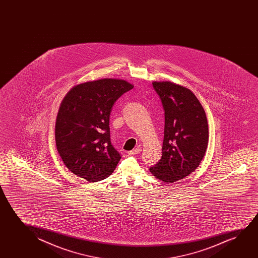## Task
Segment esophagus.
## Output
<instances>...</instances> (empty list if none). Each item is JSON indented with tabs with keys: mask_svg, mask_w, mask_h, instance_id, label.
Masks as SVG:
<instances>
[{
	"mask_svg": "<svg viewBox=\"0 0 258 258\" xmlns=\"http://www.w3.org/2000/svg\"><path fill=\"white\" fill-rule=\"evenodd\" d=\"M140 152H142L141 148L134 149V150H132V151H131V152H128V155H136V154H139Z\"/></svg>",
	"mask_w": 258,
	"mask_h": 258,
	"instance_id": "esophagus-1",
	"label": "esophagus"
}]
</instances>
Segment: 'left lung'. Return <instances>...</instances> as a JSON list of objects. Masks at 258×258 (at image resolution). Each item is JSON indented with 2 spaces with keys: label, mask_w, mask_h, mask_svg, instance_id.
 I'll list each match as a JSON object with an SVG mask.
<instances>
[{
  "label": "left lung",
  "mask_w": 258,
  "mask_h": 258,
  "mask_svg": "<svg viewBox=\"0 0 258 258\" xmlns=\"http://www.w3.org/2000/svg\"><path fill=\"white\" fill-rule=\"evenodd\" d=\"M165 112L162 156L150 167L164 182L181 180L198 168L208 145L205 110L190 90L171 82H153Z\"/></svg>",
  "instance_id": "left-lung-1"
}]
</instances>
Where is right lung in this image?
I'll use <instances>...</instances> for the list:
<instances>
[{"instance_id":"right-lung-1","label":"right lung","mask_w":258,"mask_h":258,"mask_svg":"<svg viewBox=\"0 0 258 258\" xmlns=\"http://www.w3.org/2000/svg\"><path fill=\"white\" fill-rule=\"evenodd\" d=\"M133 85L104 78L76 85L60 104L55 124L57 151L65 166L89 182L110 176L121 156L111 143L113 105Z\"/></svg>"}]
</instances>
